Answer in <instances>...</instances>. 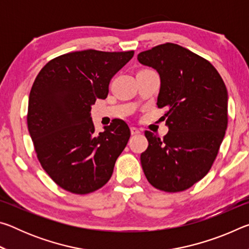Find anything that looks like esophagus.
<instances>
[{
  "label": "esophagus",
  "instance_id": "34e87169",
  "mask_svg": "<svg viewBox=\"0 0 249 249\" xmlns=\"http://www.w3.org/2000/svg\"><path fill=\"white\" fill-rule=\"evenodd\" d=\"M130 133H132V135H138L141 134V130L136 127H130Z\"/></svg>",
  "mask_w": 249,
  "mask_h": 249
}]
</instances>
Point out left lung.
I'll list each match as a JSON object with an SVG mask.
<instances>
[{
    "label": "left lung",
    "mask_w": 249,
    "mask_h": 249,
    "mask_svg": "<svg viewBox=\"0 0 249 249\" xmlns=\"http://www.w3.org/2000/svg\"><path fill=\"white\" fill-rule=\"evenodd\" d=\"M138 61L160 75L157 105L169 132L160 138L145 130L148 147L141 155L148 182L180 192L210 171L227 128V90L210 61L172 43L138 53Z\"/></svg>",
    "instance_id": "8db88e82"
}]
</instances>
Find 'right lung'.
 I'll return each mask as SVG.
<instances>
[{
  "instance_id": "right-lung-1",
  "label": "right lung",
  "mask_w": 249,
  "mask_h": 249,
  "mask_svg": "<svg viewBox=\"0 0 249 249\" xmlns=\"http://www.w3.org/2000/svg\"><path fill=\"white\" fill-rule=\"evenodd\" d=\"M130 52L87 49L52 59L37 74L28 100L27 126L37 159L53 182L74 195L102 188L130 137L115 120L95 133L91 105L105 99Z\"/></svg>"
}]
</instances>
